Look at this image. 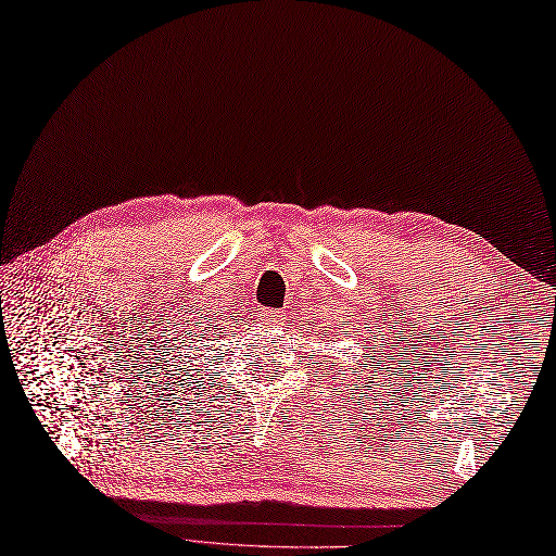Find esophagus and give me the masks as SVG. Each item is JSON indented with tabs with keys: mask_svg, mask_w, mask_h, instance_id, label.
<instances>
[{
	"mask_svg": "<svg viewBox=\"0 0 556 556\" xmlns=\"http://www.w3.org/2000/svg\"><path fill=\"white\" fill-rule=\"evenodd\" d=\"M261 316H263L265 323H281V320H283L281 312H277V309H263Z\"/></svg>",
	"mask_w": 556,
	"mask_h": 556,
	"instance_id": "34e87169",
	"label": "esophagus"
}]
</instances>
